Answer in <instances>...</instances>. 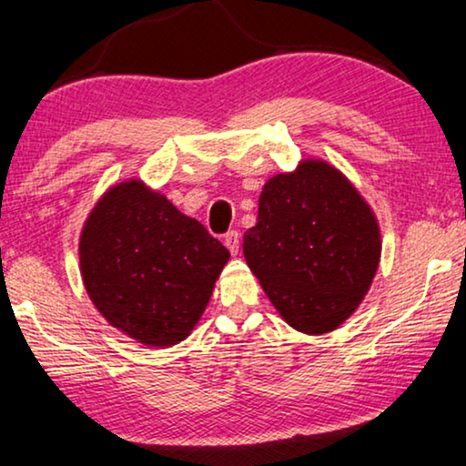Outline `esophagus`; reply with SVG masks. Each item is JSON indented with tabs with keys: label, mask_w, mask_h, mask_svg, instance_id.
Here are the masks:
<instances>
[{
	"label": "esophagus",
	"mask_w": 466,
	"mask_h": 466,
	"mask_svg": "<svg viewBox=\"0 0 466 466\" xmlns=\"http://www.w3.org/2000/svg\"><path fill=\"white\" fill-rule=\"evenodd\" d=\"M222 241H225V246L228 248V252L231 254L239 252V233L238 231H228Z\"/></svg>",
	"instance_id": "34e87169"
}]
</instances>
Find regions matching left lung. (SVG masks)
I'll use <instances>...</instances> for the list:
<instances>
[{
    "label": "left lung",
    "mask_w": 466,
    "mask_h": 466,
    "mask_svg": "<svg viewBox=\"0 0 466 466\" xmlns=\"http://www.w3.org/2000/svg\"><path fill=\"white\" fill-rule=\"evenodd\" d=\"M244 256L289 326L323 334L355 311L374 279L379 222L336 167L309 159L262 188Z\"/></svg>",
    "instance_id": "8db88e82"
}]
</instances>
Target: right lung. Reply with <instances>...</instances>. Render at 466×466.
Masks as SVG:
<instances>
[{"label": "right lung", "mask_w": 466, "mask_h": 466, "mask_svg": "<svg viewBox=\"0 0 466 466\" xmlns=\"http://www.w3.org/2000/svg\"><path fill=\"white\" fill-rule=\"evenodd\" d=\"M228 249L140 180L106 191L79 239L84 286L111 326L149 347L187 339Z\"/></svg>", "instance_id": "add662e5"}]
</instances>
